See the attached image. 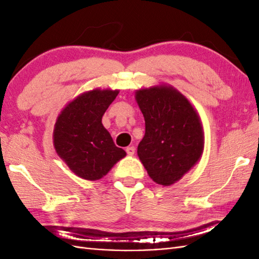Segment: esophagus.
I'll list each match as a JSON object with an SVG mask.
<instances>
[{"instance_id":"1","label":"esophagus","mask_w":259,"mask_h":259,"mask_svg":"<svg viewBox=\"0 0 259 259\" xmlns=\"http://www.w3.org/2000/svg\"><path fill=\"white\" fill-rule=\"evenodd\" d=\"M125 152H126V154H128V155H134L135 154V147L134 146L126 147Z\"/></svg>"}]
</instances>
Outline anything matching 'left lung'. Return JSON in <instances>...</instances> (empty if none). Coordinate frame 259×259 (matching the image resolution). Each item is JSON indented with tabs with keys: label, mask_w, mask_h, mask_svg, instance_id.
I'll return each instance as SVG.
<instances>
[{
	"label": "left lung",
	"mask_w": 259,
	"mask_h": 259,
	"mask_svg": "<svg viewBox=\"0 0 259 259\" xmlns=\"http://www.w3.org/2000/svg\"><path fill=\"white\" fill-rule=\"evenodd\" d=\"M145 119L138 156L155 183L170 186L190 171L203 153L201 120L188 99L171 85L136 91Z\"/></svg>",
	"instance_id": "1"
}]
</instances>
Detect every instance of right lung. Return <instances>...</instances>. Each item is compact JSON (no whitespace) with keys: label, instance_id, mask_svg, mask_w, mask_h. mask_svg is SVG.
I'll use <instances>...</instances> for the list:
<instances>
[{"label":"right lung","instance_id":"obj_1","mask_svg":"<svg viewBox=\"0 0 259 259\" xmlns=\"http://www.w3.org/2000/svg\"><path fill=\"white\" fill-rule=\"evenodd\" d=\"M119 90L95 89L69 102L57 117L54 146L78 177L98 181L126 153L115 146L102 117Z\"/></svg>","mask_w":259,"mask_h":259}]
</instances>
